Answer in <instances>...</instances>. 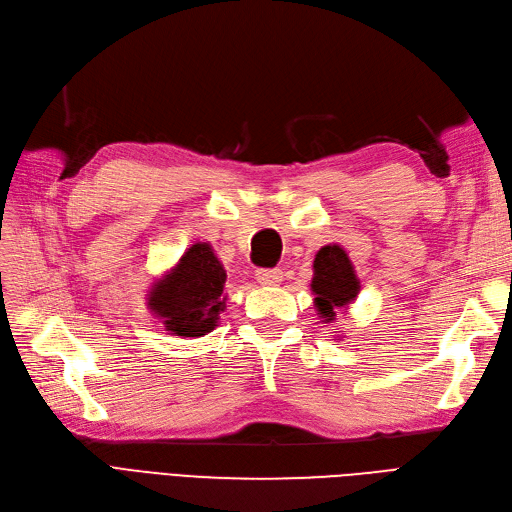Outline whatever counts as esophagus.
<instances>
[{
    "label": "esophagus",
    "mask_w": 512,
    "mask_h": 512,
    "mask_svg": "<svg viewBox=\"0 0 512 512\" xmlns=\"http://www.w3.org/2000/svg\"><path fill=\"white\" fill-rule=\"evenodd\" d=\"M256 280L262 286H278L282 282V271L280 269H258Z\"/></svg>",
    "instance_id": "1"
}]
</instances>
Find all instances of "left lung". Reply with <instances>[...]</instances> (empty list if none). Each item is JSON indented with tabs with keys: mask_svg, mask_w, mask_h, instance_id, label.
Wrapping results in <instances>:
<instances>
[{
	"mask_svg": "<svg viewBox=\"0 0 512 512\" xmlns=\"http://www.w3.org/2000/svg\"><path fill=\"white\" fill-rule=\"evenodd\" d=\"M312 271L310 290L316 314L325 325L336 323V314L347 312L362 290L353 262L342 245L329 243L314 254ZM336 340H340V336Z\"/></svg>",
	"mask_w": 512,
	"mask_h": 512,
	"instance_id": "1",
	"label": "left lung"
}]
</instances>
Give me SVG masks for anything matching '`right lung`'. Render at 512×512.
Here are the masks:
<instances>
[{
    "instance_id": "1",
    "label": "right lung",
    "mask_w": 512,
    "mask_h": 512,
    "mask_svg": "<svg viewBox=\"0 0 512 512\" xmlns=\"http://www.w3.org/2000/svg\"><path fill=\"white\" fill-rule=\"evenodd\" d=\"M226 269L211 243H193L176 265L150 282L146 308L178 338H200L219 325L226 310Z\"/></svg>"
}]
</instances>
